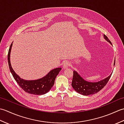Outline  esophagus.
I'll use <instances>...</instances> for the list:
<instances>
[{
	"label": "esophagus",
	"mask_w": 124,
	"mask_h": 124,
	"mask_svg": "<svg viewBox=\"0 0 124 124\" xmlns=\"http://www.w3.org/2000/svg\"><path fill=\"white\" fill-rule=\"evenodd\" d=\"M69 65H70V63L69 62L66 61L64 63L63 65V68H64V69H66V68L69 67Z\"/></svg>",
	"instance_id": "obj_1"
}]
</instances>
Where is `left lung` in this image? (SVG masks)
Returning a JSON list of instances; mask_svg holds the SVG:
<instances>
[{
	"instance_id": "left-lung-1",
	"label": "left lung",
	"mask_w": 124,
	"mask_h": 124,
	"mask_svg": "<svg viewBox=\"0 0 124 124\" xmlns=\"http://www.w3.org/2000/svg\"><path fill=\"white\" fill-rule=\"evenodd\" d=\"M104 38L106 40L111 44V41L107 37L104 35ZM115 64V60L114 65ZM112 73L109 77L104 79L101 81L96 83L88 82L85 80L80 77V76L76 71H73V75L72 81V86L73 88L75 89L78 93L83 95H89L95 94L104 87L107 85L109 81Z\"/></svg>"
}]
</instances>
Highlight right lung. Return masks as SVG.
<instances>
[{"instance_id": "1", "label": "right lung", "mask_w": 124, "mask_h": 124, "mask_svg": "<svg viewBox=\"0 0 124 124\" xmlns=\"http://www.w3.org/2000/svg\"><path fill=\"white\" fill-rule=\"evenodd\" d=\"M12 43L9 47L8 53V62L10 72L16 81L18 85L28 93L34 95H43L47 93L54 85L55 79L57 75L62 69L61 68H57L51 70L48 74L41 79L35 80H26L21 78L13 70L10 62V53Z\"/></svg>"}]
</instances>
